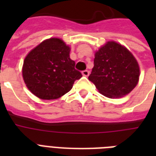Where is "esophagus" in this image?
Masks as SVG:
<instances>
[{
    "label": "esophagus",
    "mask_w": 156,
    "mask_h": 156,
    "mask_svg": "<svg viewBox=\"0 0 156 156\" xmlns=\"http://www.w3.org/2000/svg\"><path fill=\"white\" fill-rule=\"evenodd\" d=\"M82 73H83V76H85V77H87V76L89 75V71H88V70H83V72H82Z\"/></svg>",
    "instance_id": "1"
}]
</instances>
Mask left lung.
Segmentation results:
<instances>
[{"label":"left lung","mask_w":156,"mask_h":156,"mask_svg":"<svg viewBox=\"0 0 156 156\" xmlns=\"http://www.w3.org/2000/svg\"><path fill=\"white\" fill-rule=\"evenodd\" d=\"M139 75V66L133 54L120 44L109 41L95 52L88 79L104 96L116 99L135 87Z\"/></svg>","instance_id":"left-lung-1"}]
</instances>
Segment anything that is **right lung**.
<instances>
[{
  "instance_id": "right-lung-1",
  "label": "right lung",
  "mask_w": 156,
  "mask_h": 156,
  "mask_svg": "<svg viewBox=\"0 0 156 156\" xmlns=\"http://www.w3.org/2000/svg\"><path fill=\"white\" fill-rule=\"evenodd\" d=\"M70 48L58 38L43 41L23 61V77L30 92L42 100H55L83 77L69 57Z\"/></svg>"
}]
</instances>
